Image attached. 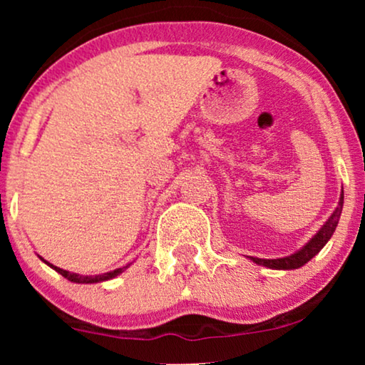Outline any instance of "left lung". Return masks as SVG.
<instances>
[{
	"label": "left lung",
	"mask_w": 365,
	"mask_h": 365,
	"mask_svg": "<svg viewBox=\"0 0 365 365\" xmlns=\"http://www.w3.org/2000/svg\"><path fill=\"white\" fill-rule=\"evenodd\" d=\"M342 204H344V192L341 194V201H339V206L336 207V211L332 212V216L327 219L326 224L321 227V231H319L316 236H314L311 241H309L306 246H304L301 251H297L296 254H292V256H287V257H281V259H257V257H252V261L259 264V266H266V267H271V269H297L304 266V264L311 261V259L316 256V254L321 251V249L326 246L329 239L336 231L337 227V222H339V217H341V212H342Z\"/></svg>",
	"instance_id": "obj_1"
}]
</instances>
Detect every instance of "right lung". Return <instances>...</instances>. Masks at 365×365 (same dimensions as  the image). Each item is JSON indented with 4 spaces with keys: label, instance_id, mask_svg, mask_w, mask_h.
Wrapping results in <instances>:
<instances>
[{
    "label": "right lung",
    "instance_id": "add662e5",
    "mask_svg": "<svg viewBox=\"0 0 365 365\" xmlns=\"http://www.w3.org/2000/svg\"><path fill=\"white\" fill-rule=\"evenodd\" d=\"M46 262V261H44ZM48 266H51L54 271L56 272H59L61 274L63 277H66L68 281H71V282H78V284H93V282H101V281H108V279H113V277H116L118 274H121L124 269L126 267H119V269H116V271H111V272H106V274H99V276H79V274H71V272H68V271H64V269H59V267H56V266H53V264H49V262H46Z\"/></svg>",
    "mask_w": 365,
    "mask_h": 365
}]
</instances>
